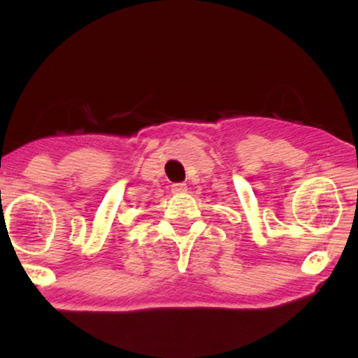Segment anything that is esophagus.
Returning a JSON list of instances; mask_svg holds the SVG:
<instances>
[{
	"instance_id": "obj_1",
	"label": "esophagus",
	"mask_w": 358,
	"mask_h": 358,
	"mask_svg": "<svg viewBox=\"0 0 358 358\" xmlns=\"http://www.w3.org/2000/svg\"><path fill=\"white\" fill-rule=\"evenodd\" d=\"M187 190H188V188H187V185H185V183H173V185H171V192H173V193H185Z\"/></svg>"
}]
</instances>
